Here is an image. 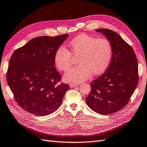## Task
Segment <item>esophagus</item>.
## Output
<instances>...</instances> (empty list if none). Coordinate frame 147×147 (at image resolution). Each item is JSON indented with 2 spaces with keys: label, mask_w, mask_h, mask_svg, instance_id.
Here are the masks:
<instances>
[{
  "label": "esophagus",
  "mask_w": 147,
  "mask_h": 147,
  "mask_svg": "<svg viewBox=\"0 0 147 147\" xmlns=\"http://www.w3.org/2000/svg\"><path fill=\"white\" fill-rule=\"evenodd\" d=\"M79 86V84H75V83H71L69 84V87H74Z\"/></svg>",
  "instance_id": "1"
}]
</instances>
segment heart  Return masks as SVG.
<instances>
[{
  "mask_svg": "<svg viewBox=\"0 0 147 147\" xmlns=\"http://www.w3.org/2000/svg\"><path fill=\"white\" fill-rule=\"evenodd\" d=\"M71 53L79 56L78 65L66 71L64 79L66 82L79 83L89 79L92 73L100 74L104 72L110 64L112 47L110 41L105 38L87 34H81L70 42ZM72 60V55L63 47L57 49L54 55V62L61 71L68 69Z\"/></svg>",
  "mask_w": 147,
  "mask_h": 147,
  "instance_id": "b5f03b06",
  "label": "heart"
}]
</instances>
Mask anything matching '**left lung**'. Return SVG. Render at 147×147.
Listing matches in <instances>:
<instances>
[{"mask_svg":"<svg viewBox=\"0 0 147 147\" xmlns=\"http://www.w3.org/2000/svg\"><path fill=\"white\" fill-rule=\"evenodd\" d=\"M110 41L112 58L107 71L90 83L86 97L90 109L100 115H110L127 104L139 82L138 62L132 48L118 33L108 29H98Z\"/></svg>","mask_w":147,"mask_h":147,"instance_id":"obj_1","label":"left lung"}]
</instances>
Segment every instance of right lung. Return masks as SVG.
Masks as SVG:
<instances>
[{
  "instance_id": "add662e5",
  "label": "right lung",
  "mask_w": 147,
  "mask_h": 147,
  "mask_svg": "<svg viewBox=\"0 0 147 147\" xmlns=\"http://www.w3.org/2000/svg\"><path fill=\"white\" fill-rule=\"evenodd\" d=\"M68 37L40 36L29 40L12 55L7 74L15 100L25 111L36 116L52 114L59 108L69 87L60 84L54 55Z\"/></svg>"
}]
</instances>
